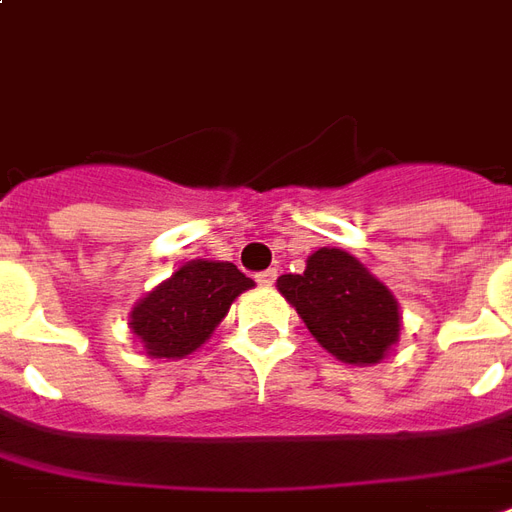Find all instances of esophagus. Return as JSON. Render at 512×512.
Wrapping results in <instances>:
<instances>
[{"label": "esophagus", "mask_w": 512, "mask_h": 512, "mask_svg": "<svg viewBox=\"0 0 512 512\" xmlns=\"http://www.w3.org/2000/svg\"><path fill=\"white\" fill-rule=\"evenodd\" d=\"M257 285H263V288H268V285H274L277 282V268H266V271H260V274H255Z\"/></svg>", "instance_id": "esophagus-1"}]
</instances>
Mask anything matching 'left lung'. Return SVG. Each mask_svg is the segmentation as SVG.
<instances>
[{"label":"left lung","instance_id":"1","mask_svg":"<svg viewBox=\"0 0 512 512\" xmlns=\"http://www.w3.org/2000/svg\"><path fill=\"white\" fill-rule=\"evenodd\" d=\"M277 288L313 338L343 363H380L399 338L396 299L349 252L318 249L302 274H282Z\"/></svg>","mask_w":512,"mask_h":512}]
</instances>
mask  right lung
<instances>
[{
    "instance_id": "add662e5",
    "label": "right lung",
    "mask_w": 512,
    "mask_h": 512,
    "mask_svg": "<svg viewBox=\"0 0 512 512\" xmlns=\"http://www.w3.org/2000/svg\"><path fill=\"white\" fill-rule=\"evenodd\" d=\"M255 282L232 263L191 260L132 310V332L152 357H185L210 338L238 293Z\"/></svg>"
}]
</instances>
